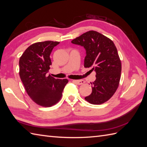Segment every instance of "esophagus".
I'll return each mask as SVG.
<instances>
[{"instance_id":"34e87169","label":"esophagus","mask_w":147,"mask_h":147,"mask_svg":"<svg viewBox=\"0 0 147 147\" xmlns=\"http://www.w3.org/2000/svg\"><path fill=\"white\" fill-rule=\"evenodd\" d=\"M73 82H74V83H76V84L80 85H82L85 83V81L83 80H74Z\"/></svg>"}]
</instances>
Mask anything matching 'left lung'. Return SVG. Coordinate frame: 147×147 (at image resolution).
Returning a JSON list of instances; mask_svg holds the SVG:
<instances>
[{"instance_id": "obj_1", "label": "left lung", "mask_w": 147, "mask_h": 147, "mask_svg": "<svg viewBox=\"0 0 147 147\" xmlns=\"http://www.w3.org/2000/svg\"><path fill=\"white\" fill-rule=\"evenodd\" d=\"M74 44L83 46L86 50L85 68L92 67L96 72V80L91 94L85 99L94 105L108 101L119 85L121 63L113 42L99 32L90 30L71 40Z\"/></svg>"}]
</instances>
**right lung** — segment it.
I'll list each match as a JSON object with an SVG mask.
<instances>
[{
    "label": "right lung",
    "mask_w": 147,
    "mask_h": 147,
    "mask_svg": "<svg viewBox=\"0 0 147 147\" xmlns=\"http://www.w3.org/2000/svg\"><path fill=\"white\" fill-rule=\"evenodd\" d=\"M59 42L47 40L32 44L19 60V76L30 98L37 104L50 107L61 99L65 79L55 78L47 73L52 65L50 55Z\"/></svg>",
    "instance_id": "add662e5"
}]
</instances>
